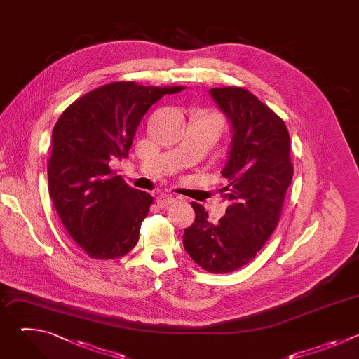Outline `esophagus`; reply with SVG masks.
<instances>
[{"instance_id": "1", "label": "esophagus", "mask_w": 359, "mask_h": 359, "mask_svg": "<svg viewBox=\"0 0 359 359\" xmlns=\"http://www.w3.org/2000/svg\"><path fill=\"white\" fill-rule=\"evenodd\" d=\"M176 201V198L172 196V194H166V193H163V194H161L159 197H158V204L161 208H166V206H170L172 203H175Z\"/></svg>"}]
</instances>
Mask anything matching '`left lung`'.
Masks as SVG:
<instances>
[{
  "label": "left lung",
  "instance_id": "obj_1",
  "mask_svg": "<svg viewBox=\"0 0 359 359\" xmlns=\"http://www.w3.org/2000/svg\"><path fill=\"white\" fill-rule=\"evenodd\" d=\"M209 92L231 125L222 170L227 184L219 190L229 206L215 224L193 201L196 219L184 229L183 245L203 270L224 274L248 264L273 234L294 168L287 126L259 97L238 86Z\"/></svg>",
  "mask_w": 359,
  "mask_h": 359
}]
</instances>
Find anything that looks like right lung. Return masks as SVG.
I'll list each match as a JSON object with an SVG mask.
<instances>
[{"mask_svg":"<svg viewBox=\"0 0 359 359\" xmlns=\"http://www.w3.org/2000/svg\"><path fill=\"white\" fill-rule=\"evenodd\" d=\"M182 89L108 83L76 99L54 126L49 196L67 231L89 257L118 259L136 245L153 197L129 187L109 165L128 158L149 108Z\"/></svg>","mask_w":359,"mask_h":359,"instance_id":"right-lung-1","label":"right lung"}]
</instances>
